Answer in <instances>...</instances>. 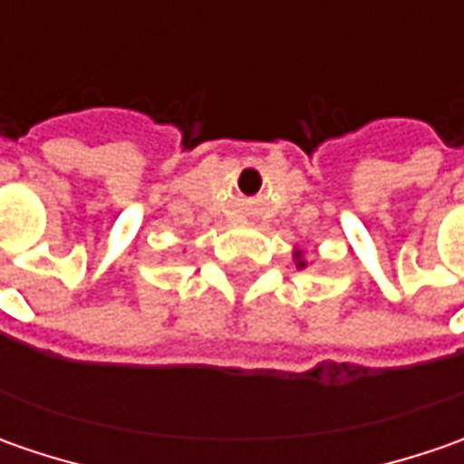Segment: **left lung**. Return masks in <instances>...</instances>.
<instances>
[{"label": "left lung", "instance_id": "obj_1", "mask_svg": "<svg viewBox=\"0 0 464 464\" xmlns=\"http://www.w3.org/2000/svg\"><path fill=\"white\" fill-rule=\"evenodd\" d=\"M296 258H299V253H296ZM299 268H304V260H299Z\"/></svg>", "mask_w": 464, "mask_h": 464}]
</instances>
